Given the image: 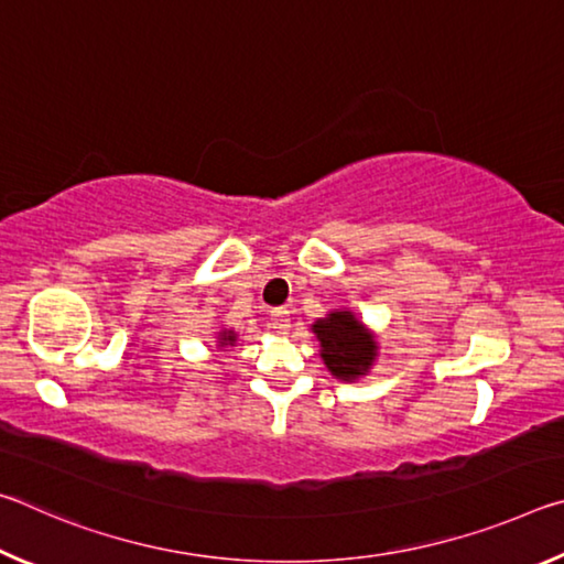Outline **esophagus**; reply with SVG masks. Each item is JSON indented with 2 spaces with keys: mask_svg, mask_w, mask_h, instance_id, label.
Segmentation results:
<instances>
[{
  "mask_svg": "<svg viewBox=\"0 0 564 564\" xmlns=\"http://www.w3.org/2000/svg\"><path fill=\"white\" fill-rule=\"evenodd\" d=\"M271 328H275L279 333H289V328H291L289 311H285V308L271 311Z\"/></svg>",
  "mask_w": 564,
  "mask_h": 564,
  "instance_id": "34e87169",
  "label": "esophagus"
}]
</instances>
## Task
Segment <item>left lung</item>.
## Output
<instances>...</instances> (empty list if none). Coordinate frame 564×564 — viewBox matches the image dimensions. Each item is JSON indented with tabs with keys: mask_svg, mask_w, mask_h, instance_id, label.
Masks as SVG:
<instances>
[{
	"mask_svg": "<svg viewBox=\"0 0 564 564\" xmlns=\"http://www.w3.org/2000/svg\"><path fill=\"white\" fill-rule=\"evenodd\" d=\"M321 340V356L336 378L352 380L362 376L376 358V343L366 328L350 316V311H336L313 326Z\"/></svg>",
	"mask_w": 564,
	"mask_h": 564,
	"instance_id": "1",
	"label": "left lung"
}]
</instances>
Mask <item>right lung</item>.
<instances>
[{
	"label": "right lung",
	"mask_w": 564,
	"mask_h": 564,
	"mask_svg": "<svg viewBox=\"0 0 564 564\" xmlns=\"http://www.w3.org/2000/svg\"><path fill=\"white\" fill-rule=\"evenodd\" d=\"M234 340H236L234 333H224V338H221V346H228V343H234Z\"/></svg>",
	"instance_id": "add662e5"
}]
</instances>
